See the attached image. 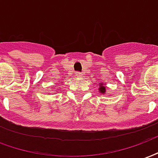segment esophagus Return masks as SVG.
<instances>
[{
    "mask_svg": "<svg viewBox=\"0 0 158 158\" xmlns=\"http://www.w3.org/2000/svg\"><path fill=\"white\" fill-rule=\"evenodd\" d=\"M75 74H76V76H77V77H83V75H84V73H80V72H77Z\"/></svg>",
    "mask_w": 158,
    "mask_h": 158,
    "instance_id": "34e87169",
    "label": "esophagus"
}]
</instances>
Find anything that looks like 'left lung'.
Returning a JSON list of instances; mask_svg holds the SVG:
<instances>
[{
    "mask_svg": "<svg viewBox=\"0 0 158 158\" xmlns=\"http://www.w3.org/2000/svg\"><path fill=\"white\" fill-rule=\"evenodd\" d=\"M100 89V93H102V94H105V93H106V87L104 86V84H102V83L100 84V89Z\"/></svg>",
    "mask_w": 158,
    "mask_h": 158,
    "instance_id": "8db88e82",
    "label": "left lung"
}]
</instances>
